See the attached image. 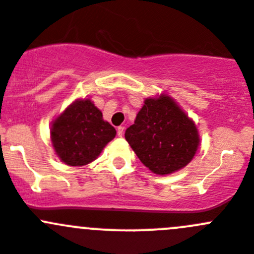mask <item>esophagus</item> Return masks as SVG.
Wrapping results in <instances>:
<instances>
[{
    "mask_svg": "<svg viewBox=\"0 0 254 254\" xmlns=\"http://www.w3.org/2000/svg\"><path fill=\"white\" fill-rule=\"evenodd\" d=\"M123 135H124V127H118V136L122 138Z\"/></svg>",
    "mask_w": 254,
    "mask_h": 254,
    "instance_id": "obj_1",
    "label": "esophagus"
}]
</instances>
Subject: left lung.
I'll return each mask as SVG.
<instances>
[{
	"label": "left lung",
	"instance_id": "1",
	"mask_svg": "<svg viewBox=\"0 0 254 254\" xmlns=\"http://www.w3.org/2000/svg\"><path fill=\"white\" fill-rule=\"evenodd\" d=\"M125 139L140 162L158 175L187 167L200 144L195 123L168 94L144 100Z\"/></svg>",
	"mask_w": 254,
	"mask_h": 254
}]
</instances>
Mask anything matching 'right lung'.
<instances>
[{"label": "right lung", "mask_w": 254, "mask_h": 254, "mask_svg": "<svg viewBox=\"0 0 254 254\" xmlns=\"http://www.w3.org/2000/svg\"><path fill=\"white\" fill-rule=\"evenodd\" d=\"M116 130L103 119L91 99H76L52 120L50 139L59 159L70 167H82L98 159Z\"/></svg>", "instance_id": "right-lung-1"}]
</instances>
